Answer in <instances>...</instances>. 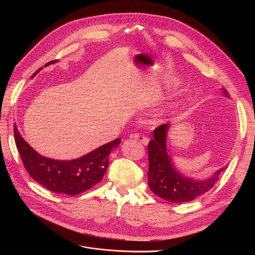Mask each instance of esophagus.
Instances as JSON below:
<instances>
[{
    "label": "esophagus",
    "mask_w": 255,
    "mask_h": 255,
    "mask_svg": "<svg viewBox=\"0 0 255 255\" xmlns=\"http://www.w3.org/2000/svg\"><path fill=\"white\" fill-rule=\"evenodd\" d=\"M131 138H133V139L137 140L138 142L142 143L143 145H147V144H148V142H149L148 138L144 137V136H143V135H141V134H133V135H131Z\"/></svg>",
    "instance_id": "1"
}]
</instances>
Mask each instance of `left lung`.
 I'll use <instances>...</instances> for the list:
<instances>
[{"mask_svg":"<svg viewBox=\"0 0 255 255\" xmlns=\"http://www.w3.org/2000/svg\"><path fill=\"white\" fill-rule=\"evenodd\" d=\"M223 95L229 98L225 89ZM170 124H163L153 131V139L148 143L149 168L148 186L158 197L171 203L190 202L208 192L217 183L227 165L216 170L210 177L195 179L184 175L174 165L168 153L166 140Z\"/></svg>","mask_w":255,"mask_h":255,"instance_id":"left-lung-1","label":"left lung"}]
</instances>
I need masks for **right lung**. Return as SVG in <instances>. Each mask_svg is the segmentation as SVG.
Returning a JSON list of instances; mask_svg holds the SVG:
<instances>
[{
	"label": "right lung",
	"instance_id": "add662e5",
	"mask_svg": "<svg viewBox=\"0 0 255 255\" xmlns=\"http://www.w3.org/2000/svg\"><path fill=\"white\" fill-rule=\"evenodd\" d=\"M54 62L50 61L45 66ZM14 136L17 149L29 175L47 190L69 196L81 194L100 183L109 166V155L121 142V139L117 138L82 157L57 160L35 151L21 136L16 124L14 125Z\"/></svg>",
	"mask_w": 255,
	"mask_h": 255
}]
</instances>
